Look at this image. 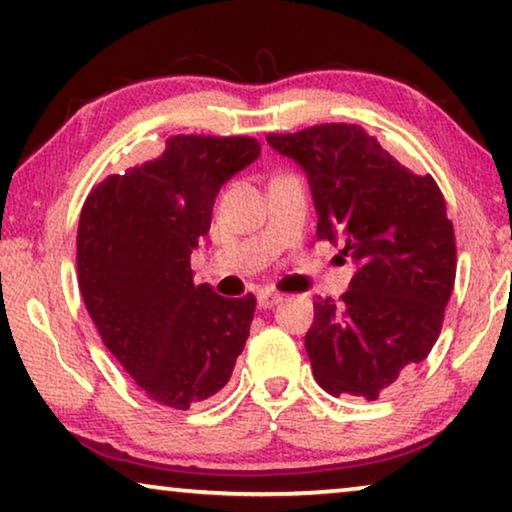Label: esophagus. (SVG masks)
Listing matches in <instances>:
<instances>
[{
    "mask_svg": "<svg viewBox=\"0 0 512 512\" xmlns=\"http://www.w3.org/2000/svg\"><path fill=\"white\" fill-rule=\"evenodd\" d=\"M280 301H283V294H278V292L262 290V292L257 294V304H259V308H271V306L280 304Z\"/></svg>",
    "mask_w": 512,
    "mask_h": 512,
    "instance_id": "1",
    "label": "esophagus"
}]
</instances>
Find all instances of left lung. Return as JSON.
<instances>
[{"instance_id":"1","label":"left lung","mask_w":512,"mask_h":512,"mask_svg":"<svg viewBox=\"0 0 512 512\" xmlns=\"http://www.w3.org/2000/svg\"><path fill=\"white\" fill-rule=\"evenodd\" d=\"M266 143L299 164L318 236L343 246L357 266L341 301H313L306 334L313 376L331 397L378 399L441 334L457 271L443 194L359 125H315L269 134Z\"/></svg>"}]
</instances>
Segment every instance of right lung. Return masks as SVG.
I'll list each match as a JSON object with an SVG mask.
<instances>
[{
	"mask_svg": "<svg viewBox=\"0 0 512 512\" xmlns=\"http://www.w3.org/2000/svg\"><path fill=\"white\" fill-rule=\"evenodd\" d=\"M262 155L248 136H171L153 162L109 176L78 220V287L99 336L136 385L187 410L232 378L255 297L194 285L192 250L220 187Z\"/></svg>",
	"mask_w": 512,
	"mask_h": 512,
	"instance_id": "right-lung-1",
	"label": "right lung"
}]
</instances>
